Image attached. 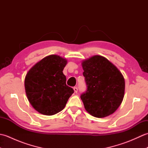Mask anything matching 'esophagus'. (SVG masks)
Instances as JSON below:
<instances>
[{"mask_svg": "<svg viewBox=\"0 0 148 148\" xmlns=\"http://www.w3.org/2000/svg\"><path fill=\"white\" fill-rule=\"evenodd\" d=\"M74 92H75V93H77L78 89H77V87H74Z\"/></svg>", "mask_w": 148, "mask_h": 148, "instance_id": "esophagus-1", "label": "esophagus"}]
</instances>
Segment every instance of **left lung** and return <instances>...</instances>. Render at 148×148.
<instances>
[{"mask_svg": "<svg viewBox=\"0 0 148 148\" xmlns=\"http://www.w3.org/2000/svg\"><path fill=\"white\" fill-rule=\"evenodd\" d=\"M87 90L81 94L86 111L96 118L114 113L125 93V79L116 66L102 56L95 55L82 62Z\"/></svg>", "mask_w": 148, "mask_h": 148, "instance_id": "obj_1", "label": "left lung"}]
</instances>
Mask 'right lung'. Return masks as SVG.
<instances>
[{"instance_id": "add662e5", "label": "right lung", "mask_w": 148, "mask_h": 148, "mask_svg": "<svg viewBox=\"0 0 148 148\" xmlns=\"http://www.w3.org/2000/svg\"><path fill=\"white\" fill-rule=\"evenodd\" d=\"M67 63V60L58 55H49L27 72L25 79L27 99L40 114L51 116L60 112L74 93L66 84L63 73Z\"/></svg>"}]
</instances>
